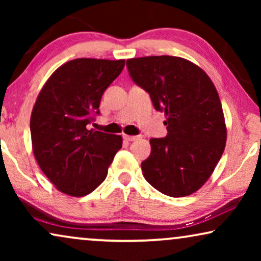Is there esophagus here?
<instances>
[{"instance_id":"34e87169","label":"esophagus","mask_w":261,"mask_h":261,"mask_svg":"<svg viewBox=\"0 0 261 261\" xmlns=\"http://www.w3.org/2000/svg\"><path fill=\"white\" fill-rule=\"evenodd\" d=\"M139 137H135V135H127V134H123V139L127 141H135L137 140Z\"/></svg>"}]
</instances>
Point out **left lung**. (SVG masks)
Here are the masks:
<instances>
[{"label": "left lung", "instance_id": "left-lung-1", "mask_svg": "<svg viewBox=\"0 0 261 261\" xmlns=\"http://www.w3.org/2000/svg\"><path fill=\"white\" fill-rule=\"evenodd\" d=\"M135 84L165 113V138H152L151 154L141 163L145 179L171 197L198 190L213 173L226 146L227 130L219 94L197 65L179 57L127 60Z\"/></svg>", "mask_w": 261, "mask_h": 261}]
</instances>
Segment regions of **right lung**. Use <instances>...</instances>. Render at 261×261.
I'll return each mask as SVG.
<instances>
[{
  "label": "right lung",
  "mask_w": 261,
  "mask_h": 261,
  "mask_svg": "<svg viewBox=\"0 0 261 261\" xmlns=\"http://www.w3.org/2000/svg\"><path fill=\"white\" fill-rule=\"evenodd\" d=\"M124 67V60L80 58L57 69L39 94L31 116L35 159L59 191L82 197L108 174L120 135L89 129L99 115L106 89Z\"/></svg>",
  "instance_id": "right-lung-1"
}]
</instances>
